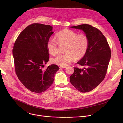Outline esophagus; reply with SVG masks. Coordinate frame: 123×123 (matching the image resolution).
<instances>
[{"mask_svg":"<svg viewBox=\"0 0 123 123\" xmlns=\"http://www.w3.org/2000/svg\"><path fill=\"white\" fill-rule=\"evenodd\" d=\"M66 68V66H60V68Z\"/></svg>","mask_w":123,"mask_h":123,"instance_id":"34e87169","label":"esophagus"}]
</instances>
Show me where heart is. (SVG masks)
I'll return each mask as SVG.
<instances>
[{
	"label": "heart",
	"mask_w": 123,
	"mask_h": 123,
	"mask_svg": "<svg viewBox=\"0 0 123 123\" xmlns=\"http://www.w3.org/2000/svg\"><path fill=\"white\" fill-rule=\"evenodd\" d=\"M56 40L53 38L49 39L47 48L49 53L55 55L58 52V45H65L63 54H58L51 59V61L58 65L65 66L71 62L74 58L79 59L86 54L89 45V40L85 34H79L75 31L65 29L57 33Z\"/></svg>",
	"instance_id": "heart-1"
}]
</instances>
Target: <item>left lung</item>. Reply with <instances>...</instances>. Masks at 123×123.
I'll list each match as a JSON object with an SVG mask.
<instances>
[{"label": "left lung", "mask_w": 123, "mask_h": 123, "mask_svg": "<svg viewBox=\"0 0 123 123\" xmlns=\"http://www.w3.org/2000/svg\"><path fill=\"white\" fill-rule=\"evenodd\" d=\"M82 30L89 40L87 50L77 63L83 68L74 67V72L69 77L70 82L81 92L93 90L106 75L111 56L108 41L101 31L89 24L71 27Z\"/></svg>", "instance_id": "1"}]
</instances>
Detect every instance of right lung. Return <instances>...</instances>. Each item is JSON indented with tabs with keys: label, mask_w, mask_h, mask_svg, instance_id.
<instances>
[{
	"label": "right lung",
	"mask_w": 123,
	"mask_h": 123,
	"mask_svg": "<svg viewBox=\"0 0 123 123\" xmlns=\"http://www.w3.org/2000/svg\"><path fill=\"white\" fill-rule=\"evenodd\" d=\"M52 30L49 25L32 24L19 34L13 46L16 74L25 87L33 92L46 91L53 83L59 69L54 64L42 69L49 59L47 43L54 33Z\"/></svg>",
	"instance_id": "obj_1"
}]
</instances>
